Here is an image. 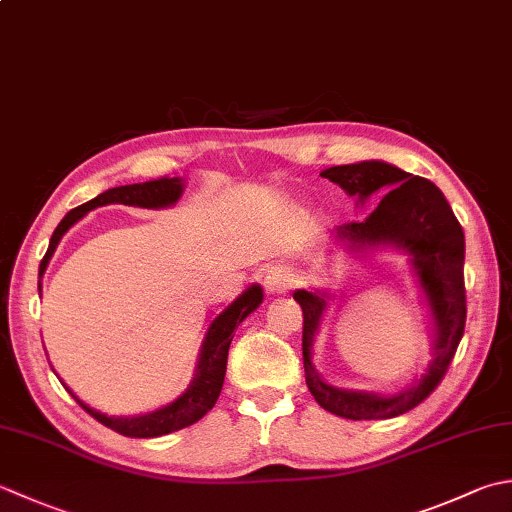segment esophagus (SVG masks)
<instances>
[{"mask_svg":"<svg viewBox=\"0 0 512 512\" xmlns=\"http://www.w3.org/2000/svg\"><path fill=\"white\" fill-rule=\"evenodd\" d=\"M295 284V273L288 266H270L264 275V288L268 293H288Z\"/></svg>","mask_w":512,"mask_h":512,"instance_id":"34e87169","label":"esophagus"}]
</instances>
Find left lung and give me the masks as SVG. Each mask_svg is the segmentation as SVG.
Returning <instances> with one entry per match:
<instances>
[{
  "instance_id": "obj_1",
  "label": "left lung",
  "mask_w": 512,
  "mask_h": 512,
  "mask_svg": "<svg viewBox=\"0 0 512 512\" xmlns=\"http://www.w3.org/2000/svg\"><path fill=\"white\" fill-rule=\"evenodd\" d=\"M342 186L357 202L379 199L373 213L362 222L337 228L335 239L348 248L395 244L413 255V264L422 282L437 324L435 359L419 384L395 397L373 393H350L322 382L310 362V346L324 313L326 299L308 290H297L295 299L304 313V370L306 384L315 402L324 410L346 419H390L419 406L442 382L462 342L466 326V286H464V230L442 190L430 179L410 175L384 162H359L333 166L322 173Z\"/></svg>"
}]
</instances>
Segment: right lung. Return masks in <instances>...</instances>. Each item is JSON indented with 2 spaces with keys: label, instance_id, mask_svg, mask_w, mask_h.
Segmentation results:
<instances>
[{
  "label": "right lung",
  "instance_id": "1",
  "mask_svg": "<svg viewBox=\"0 0 512 512\" xmlns=\"http://www.w3.org/2000/svg\"><path fill=\"white\" fill-rule=\"evenodd\" d=\"M179 197H182V179L179 177H159V179H150V182H144V184L108 188L106 193L97 195L95 199H90V202L70 210L62 222H59L53 237H50V244H48L42 264H39V275L44 273L48 259H50V255H53V250L59 244L62 235L75 222H79V219H82L88 210H93L97 206H106V204L164 208V206L175 204ZM262 299H264L262 288L250 286L244 295H239L235 302L230 304L213 324H210L202 357H199L195 382L190 384L186 393L182 397H177L173 404L159 408V410H155V413L139 415V417H106L79 402V399L70 393L68 388L66 390L77 399L79 406H82L90 417H95L99 424L108 426L110 430H115V433L124 435V437H144V439L159 437V435L175 433V430H182L186 426H193L208 413L210 408L215 406L219 393H222L224 377H226L228 348H230V342H233L235 326L242 324L244 319L253 313L259 304H262Z\"/></svg>",
  "mask_w": 512,
  "mask_h": 512
}]
</instances>
